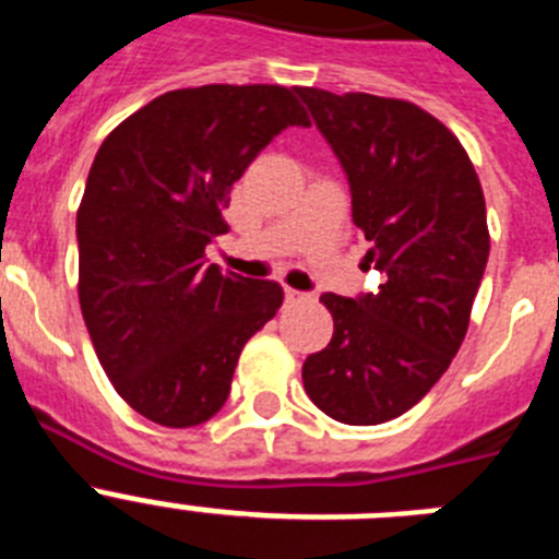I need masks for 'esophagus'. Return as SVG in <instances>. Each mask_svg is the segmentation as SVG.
Returning a JSON list of instances; mask_svg holds the SVG:
<instances>
[{"label":"esophagus","instance_id":"obj_1","mask_svg":"<svg viewBox=\"0 0 559 559\" xmlns=\"http://www.w3.org/2000/svg\"><path fill=\"white\" fill-rule=\"evenodd\" d=\"M305 299H308V296H305L302 290L285 288V302H288V305H299V302H305Z\"/></svg>","mask_w":559,"mask_h":559}]
</instances>
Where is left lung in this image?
<instances>
[{
    "instance_id": "8db88e82",
    "label": "left lung",
    "mask_w": 559,
    "mask_h": 559,
    "mask_svg": "<svg viewBox=\"0 0 559 559\" xmlns=\"http://www.w3.org/2000/svg\"><path fill=\"white\" fill-rule=\"evenodd\" d=\"M294 92L347 173L364 265L383 276L374 294H322L335 330L305 360V392L338 423L378 426L417 406L462 347L490 257L484 192L456 136L414 103Z\"/></svg>"
}]
</instances>
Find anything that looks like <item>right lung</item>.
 I'll return each instance as SVG.
<instances>
[{"mask_svg":"<svg viewBox=\"0 0 559 559\" xmlns=\"http://www.w3.org/2000/svg\"><path fill=\"white\" fill-rule=\"evenodd\" d=\"M310 120L285 86L212 83L156 97L97 151L78 210L81 310L95 353L133 412L201 426L229 397L246 341L283 288L224 274L206 246L254 156Z\"/></svg>","mask_w":559,"mask_h":559,"instance_id":"right-lung-1","label":"right lung"}]
</instances>
